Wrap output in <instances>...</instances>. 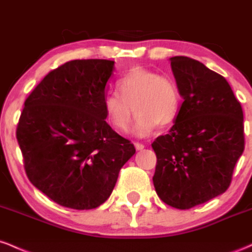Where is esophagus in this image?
<instances>
[{
	"label": "esophagus",
	"mask_w": 252,
	"mask_h": 252,
	"mask_svg": "<svg viewBox=\"0 0 252 252\" xmlns=\"http://www.w3.org/2000/svg\"><path fill=\"white\" fill-rule=\"evenodd\" d=\"M134 146H135V148L137 149V150H142V149L144 148V144H142V143H138V142H135V143H134Z\"/></svg>",
	"instance_id": "esophagus-1"
}]
</instances>
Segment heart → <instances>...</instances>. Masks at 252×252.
Returning a JSON list of instances; mask_svg holds the SVG:
<instances>
[{
  "mask_svg": "<svg viewBox=\"0 0 252 252\" xmlns=\"http://www.w3.org/2000/svg\"><path fill=\"white\" fill-rule=\"evenodd\" d=\"M117 91L108 94L103 99L106 121L120 131H128L132 115L136 117L134 131L147 136L156 126H168L180 114L181 94L172 77L156 71L136 67L117 80Z\"/></svg>",
  "mask_w": 252,
  "mask_h": 252,
  "instance_id": "obj_1",
  "label": "heart"
}]
</instances>
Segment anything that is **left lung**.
Masks as SVG:
<instances>
[{"label":"left lung","instance_id":"left-lung-1","mask_svg":"<svg viewBox=\"0 0 252 252\" xmlns=\"http://www.w3.org/2000/svg\"><path fill=\"white\" fill-rule=\"evenodd\" d=\"M184 102L168 134L152 143L158 198L189 210L230 186L244 150L241 103L224 77L189 57L170 58Z\"/></svg>","mask_w":252,"mask_h":252}]
</instances>
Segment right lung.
<instances>
[{
  "instance_id": "obj_1",
  "label": "right lung",
  "mask_w": 252,
  "mask_h": 252,
  "mask_svg": "<svg viewBox=\"0 0 252 252\" xmlns=\"http://www.w3.org/2000/svg\"><path fill=\"white\" fill-rule=\"evenodd\" d=\"M114 62L71 60L31 92L16 128L28 179L51 200L73 210L106 201L134 144L105 122L103 99Z\"/></svg>"
}]
</instances>
